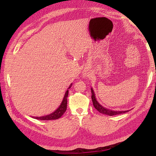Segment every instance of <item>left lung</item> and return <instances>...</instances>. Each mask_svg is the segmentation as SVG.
<instances>
[{
  "label": "left lung",
  "instance_id": "8db88e82",
  "mask_svg": "<svg viewBox=\"0 0 156 156\" xmlns=\"http://www.w3.org/2000/svg\"><path fill=\"white\" fill-rule=\"evenodd\" d=\"M91 99H92V102H93L94 107L96 108V109L100 113H103V114H105V115L112 116V115L121 114V113H125L126 112H129V111H122V112H118V111H117V112H116V111L106 109V108L102 107V105L97 101V100L96 99V96H95V94H94V91L93 90V89L91 88Z\"/></svg>",
  "mask_w": 156,
  "mask_h": 156
}]
</instances>
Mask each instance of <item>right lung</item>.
Returning <instances> with one entry per match:
<instances>
[{
    "label": "right lung",
    "instance_id": "1",
    "mask_svg": "<svg viewBox=\"0 0 156 156\" xmlns=\"http://www.w3.org/2000/svg\"><path fill=\"white\" fill-rule=\"evenodd\" d=\"M72 86V83L70 84L67 90L66 91L65 94L63 98V100L61 102V104L59 106V107L54 112L51 113V114L44 115V116H41V117H34L37 120H56L58 119L61 116L64 114V113L66 112V109H67V97H68V94H69V89H70Z\"/></svg>",
    "mask_w": 156,
    "mask_h": 156
}]
</instances>
